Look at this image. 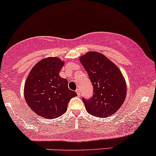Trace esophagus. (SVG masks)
I'll return each instance as SVG.
<instances>
[{"instance_id": "esophagus-1", "label": "esophagus", "mask_w": 156, "mask_h": 156, "mask_svg": "<svg viewBox=\"0 0 156 156\" xmlns=\"http://www.w3.org/2000/svg\"><path fill=\"white\" fill-rule=\"evenodd\" d=\"M76 94H77V95L79 96V97H80V95H81V90H80V88L76 89Z\"/></svg>"}]
</instances>
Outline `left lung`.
<instances>
[{
  "label": "left lung",
  "instance_id": "8db88e82",
  "mask_svg": "<svg viewBox=\"0 0 156 156\" xmlns=\"http://www.w3.org/2000/svg\"><path fill=\"white\" fill-rule=\"evenodd\" d=\"M80 61L87 71L94 87V95L83 98L85 109L100 118L111 116L123 105L127 94L125 78L119 68L102 54L89 51Z\"/></svg>",
  "mask_w": 156,
  "mask_h": 156
}]
</instances>
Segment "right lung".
I'll return each instance as SVG.
<instances>
[{"mask_svg":"<svg viewBox=\"0 0 156 156\" xmlns=\"http://www.w3.org/2000/svg\"><path fill=\"white\" fill-rule=\"evenodd\" d=\"M65 62L58 57L39 61L28 75L24 86L26 103L36 114L46 119L62 116L71 98L77 96L68 86L66 79L59 76Z\"/></svg>","mask_w":156,"mask_h":156,"instance_id":"add662e5","label":"right lung"}]
</instances>
